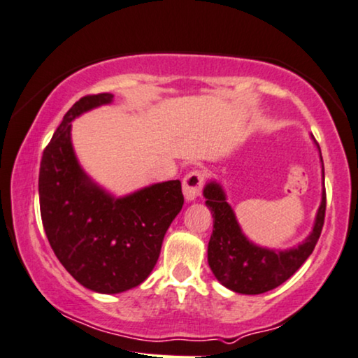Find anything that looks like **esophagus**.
Listing matches in <instances>:
<instances>
[{
    "instance_id": "obj_1",
    "label": "esophagus",
    "mask_w": 358,
    "mask_h": 358,
    "mask_svg": "<svg viewBox=\"0 0 358 358\" xmlns=\"http://www.w3.org/2000/svg\"><path fill=\"white\" fill-rule=\"evenodd\" d=\"M203 182H205V176L200 170H193L183 178V194L187 201H194L200 196Z\"/></svg>"
}]
</instances>
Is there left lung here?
Wrapping results in <instances>:
<instances>
[{"label":"left lung","mask_w":358,"mask_h":358,"mask_svg":"<svg viewBox=\"0 0 358 358\" xmlns=\"http://www.w3.org/2000/svg\"><path fill=\"white\" fill-rule=\"evenodd\" d=\"M203 196L206 198L205 203L213 215V234L208 243V264L215 278L233 292L255 296L286 282L312 255L322 231L325 188H322V200L310 234L301 244L289 250H269L250 241L243 233L233 208L226 201V193L218 182L210 180L203 188Z\"/></svg>","instance_id":"left-lung-1"}]
</instances>
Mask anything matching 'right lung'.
Instances as JSON below:
<instances>
[{
  "mask_svg": "<svg viewBox=\"0 0 358 358\" xmlns=\"http://www.w3.org/2000/svg\"><path fill=\"white\" fill-rule=\"evenodd\" d=\"M112 99L106 92L76 102L44 148L39 169L41 220L54 255L79 284L101 294L129 291L150 275L183 206L180 180L117 198L79 165L71 122Z\"/></svg>",
  "mask_w": 358,
  "mask_h": 358,
  "instance_id": "1",
  "label": "right lung"
}]
</instances>
